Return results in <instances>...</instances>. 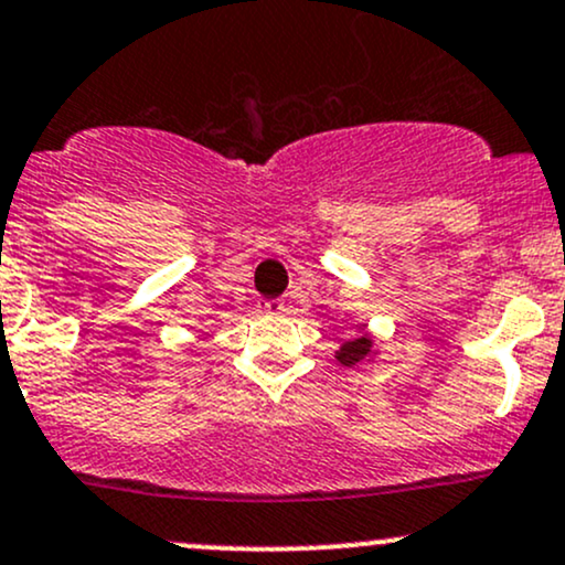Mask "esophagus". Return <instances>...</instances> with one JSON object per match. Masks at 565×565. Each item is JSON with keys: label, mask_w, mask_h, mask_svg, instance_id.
Wrapping results in <instances>:
<instances>
[{"label": "esophagus", "mask_w": 565, "mask_h": 565, "mask_svg": "<svg viewBox=\"0 0 565 565\" xmlns=\"http://www.w3.org/2000/svg\"><path fill=\"white\" fill-rule=\"evenodd\" d=\"M284 311H287L284 300H268V302H265V313L276 316V313H284Z\"/></svg>", "instance_id": "34e87169"}]
</instances>
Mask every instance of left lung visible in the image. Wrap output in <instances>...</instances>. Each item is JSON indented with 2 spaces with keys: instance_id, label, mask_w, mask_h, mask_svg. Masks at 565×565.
<instances>
[{
  "instance_id": "left-lung-1",
  "label": "left lung",
  "mask_w": 565,
  "mask_h": 565,
  "mask_svg": "<svg viewBox=\"0 0 565 565\" xmlns=\"http://www.w3.org/2000/svg\"><path fill=\"white\" fill-rule=\"evenodd\" d=\"M375 353V340L370 338V334H359V338L345 340V343L334 351V359H338L340 364H345V367H353V364L364 362V359L370 362Z\"/></svg>"
}]
</instances>
